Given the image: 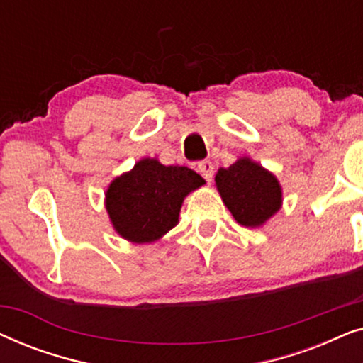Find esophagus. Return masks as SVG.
<instances>
[{
    "instance_id": "esophagus-1",
    "label": "esophagus",
    "mask_w": 363,
    "mask_h": 363,
    "mask_svg": "<svg viewBox=\"0 0 363 363\" xmlns=\"http://www.w3.org/2000/svg\"><path fill=\"white\" fill-rule=\"evenodd\" d=\"M195 170L200 172L201 175L210 182L213 178V170H215V167H213V163L210 160H203V162L195 163Z\"/></svg>"
}]
</instances>
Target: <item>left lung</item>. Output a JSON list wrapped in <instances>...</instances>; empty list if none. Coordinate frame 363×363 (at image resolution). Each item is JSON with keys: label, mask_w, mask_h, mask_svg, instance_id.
I'll return each instance as SVG.
<instances>
[{"label": "left lung", "mask_w": 363, "mask_h": 363, "mask_svg": "<svg viewBox=\"0 0 363 363\" xmlns=\"http://www.w3.org/2000/svg\"><path fill=\"white\" fill-rule=\"evenodd\" d=\"M223 203L241 226L259 228L282 206V188L274 173L241 157L215 177Z\"/></svg>", "instance_id": "8db88e82"}]
</instances>
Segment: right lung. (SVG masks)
<instances>
[{"instance_id":"1","label":"right lung","mask_w":363,"mask_h":363,"mask_svg":"<svg viewBox=\"0 0 363 363\" xmlns=\"http://www.w3.org/2000/svg\"><path fill=\"white\" fill-rule=\"evenodd\" d=\"M203 185L205 180L191 168L147 157L111 182L106 210L118 236L145 245L178 225L183 200Z\"/></svg>"}]
</instances>
